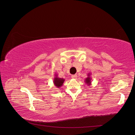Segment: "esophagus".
Instances as JSON below:
<instances>
[{
  "mask_svg": "<svg viewBox=\"0 0 135 135\" xmlns=\"http://www.w3.org/2000/svg\"><path fill=\"white\" fill-rule=\"evenodd\" d=\"M77 78V75L75 74V75H71V78L73 79H76Z\"/></svg>",
  "mask_w": 135,
  "mask_h": 135,
  "instance_id": "1",
  "label": "esophagus"
}]
</instances>
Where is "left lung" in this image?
Here are the masks:
<instances>
[{"label":"left lung","mask_w":135,"mask_h":135,"mask_svg":"<svg viewBox=\"0 0 135 135\" xmlns=\"http://www.w3.org/2000/svg\"><path fill=\"white\" fill-rule=\"evenodd\" d=\"M91 73H88V76L85 79V80H84V81H85V83H86L88 86H89V85H91V80H92V78H91Z\"/></svg>","instance_id":"1"}]
</instances>
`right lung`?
Listing matches in <instances>:
<instances>
[{
	"mask_svg": "<svg viewBox=\"0 0 135 135\" xmlns=\"http://www.w3.org/2000/svg\"><path fill=\"white\" fill-rule=\"evenodd\" d=\"M65 79L62 78H59L57 74H55V77L54 78V84L55 86L57 88H60L63 85Z\"/></svg>",
	"mask_w": 135,
	"mask_h": 135,
	"instance_id": "add662e5",
	"label": "right lung"
}]
</instances>
